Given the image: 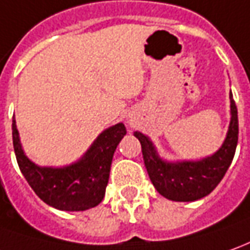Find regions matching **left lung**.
Wrapping results in <instances>:
<instances>
[{"instance_id":"1","label":"left lung","mask_w":250,"mask_h":250,"mask_svg":"<svg viewBox=\"0 0 250 250\" xmlns=\"http://www.w3.org/2000/svg\"><path fill=\"white\" fill-rule=\"evenodd\" d=\"M230 125L220 148L200 161L170 162L159 156L148 136L135 132L142 144L143 159L155 189L168 200L196 201L218 187L233 161L238 143V113L230 91Z\"/></svg>"}]
</instances>
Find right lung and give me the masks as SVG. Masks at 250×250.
I'll list each match as a JSON object with an SVG mask.
<instances>
[{
  "instance_id": "right-lung-1",
  "label": "right lung",
  "mask_w": 250,
  "mask_h": 250,
  "mask_svg": "<svg viewBox=\"0 0 250 250\" xmlns=\"http://www.w3.org/2000/svg\"><path fill=\"white\" fill-rule=\"evenodd\" d=\"M125 135V125L118 122L104 129L79 161L62 167L38 166L24 152L16 120L12 121L13 148L24 178L41 200L61 211H85L103 200L113 155Z\"/></svg>"
}]
</instances>
